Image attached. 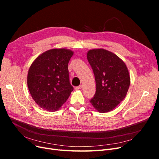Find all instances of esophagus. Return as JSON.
<instances>
[{
  "instance_id": "esophagus-1",
  "label": "esophagus",
  "mask_w": 159,
  "mask_h": 159,
  "mask_svg": "<svg viewBox=\"0 0 159 159\" xmlns=\"http://www.w3.org/2000/svg\"><path fill=\"white\" fill-rule=\"evenodd\" d=\"M81 88H82V86H81V85L77 86V87H75V89H76V90H78V89H81Z\"/></svg>"
}]
</instances>
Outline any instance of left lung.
Wrapping results in <instances>:
<instances>
[{"label": "left lung", "instance_id": "obj_1", "mask_svg": "<svg viewBox=\"0 0 159 159\" xmlns=\"http://www.w3.org/2000/svg\"><path fill=\"white\" fill-rule=\"evenodd\" d=\"M95 75L96 91L90 103L98 111L113 110L124 99L130 85V76L125 64L113 53L93 49L87 54Z\"/></svg>", "mask_w": 159, "mask_h": 159}]
</instances>
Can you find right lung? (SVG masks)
I'll return each instance as SVG.
<instances>
[{
  "mask_svg": "<svg viewBox=\"0 0 159 159\" xmlns=\"http://www.w3.org/2000/svg\"><path fill=\"white\" fill-rule=\"evenodd\" d=\"M73 54L69 50L52 49L38 56L30 67L28 88L41 108L49 111L59 109L74 90L68 71Z\"/></svg>",
  "mask_w": 159,
  "mask_h": 159,
  "instance_id": "1",
  "label": "right lung"
}]
</instances>
